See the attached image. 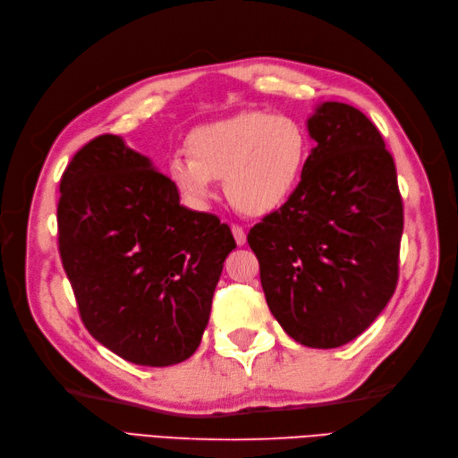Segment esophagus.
<instances>
[{
	"label": "esophagus",
	"instance_id": "34e87169",
	"mask_svg": "<svg viewBox=\"0 0 458 458\" xmlns=\"http://www.w3.org/2000/svg\"><path fill=\"white\" fill-rule=\"evenodd\" d=\"M231 231H233V237H234V241H237V244L242 246L246 242V231L241 225H231Z\"/></svg>",
	"mask_w": 458,
	"mask_h": 458
}]
</instances>
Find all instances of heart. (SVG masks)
Listing matches in <instances>:
<instances>
[{"mask_svg": "<svg viewBox=\"0 0 458 458\" xmlns=\"http://www.w3.org/2000/svg\"><path fill=\"white\" fill-rule=\"evenodd\" d=\"M187 150L189 155L168 160V175L191 206L210 202L214 179L224 177L231 204L259 216L294 195L310 160L311 140L294 116L246 110L192 130Z\"/></svg>", "mask_w": 458, "mask_h": 458, "instance_id": "b5f03b06", "label": "heart"}]
</instances>
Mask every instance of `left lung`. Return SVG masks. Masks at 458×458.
Returning a JSON list of instances; mask_svg holds the SVG:
<instances>
[{
    "label": "left lung",
    "mask_w": 458,
    "mask_h": 458,
    "mask_svg": "<svg viewBox=\"0 0 458 458\" xmlns=\"http://www.w3.org/2000/svg\"><path fill=\"white\" fill-rule=\"evenodd\" d=\"M294 195L248 233L263 294L290 338L318 350L365 332L395 293L403 200L377 126L327 101Z\"/></svg>",
    "instance_id": "obj_1"
}]
</instances>
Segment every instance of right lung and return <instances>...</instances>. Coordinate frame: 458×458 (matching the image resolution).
I'll list each match as a JSON object with an SVG mask.
<instances>
[{
  "label": "right lung",
  "instance_id": "right-lung-1",
  "mask_svg": "<svg viewBox=\"0 0 458 458\" xmlns=\"http://www.w3.org/2000/svg\"><path fill=\"white\" fill-rule=\"evenodd\" d=\"M57 225L63 267L97 342L145 367L197 352L237 248L229 225L179 204L172 179L110 133L66 165Z\"/></svg>",
  "mask_w": 458,
  "mask_h": 458
}]
</instances>
